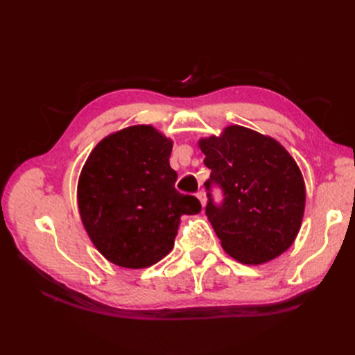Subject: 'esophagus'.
I'll return each mask as SVG.
<instances>
[{"label":"esophagus","instance_id":"esophagus-1","mask_svg":"<svg viewBox=\"0 0 355 355\" xmlns=\"http://www.w3.org/2000/svg\"><path fill=\"white\" fill-rule=\"evenodd\" d=\"M197 198L200 200V202H201V206H202V207L206 206V201H207V198H206V192H204L202 189H201V191H198V192H197Z\"/></svg>","mask_w":355,"mask_h":355}]
</instances>
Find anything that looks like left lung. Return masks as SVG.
<instances>
[{
    "label": "left lung",
    "mask_w": 355,
    "mask_h": 355,
    "mask_svg": "<svg viewBox=\"0 0 355 355\" xmlns=\"http://www.w3.org/2000/svg\"><path fill=\"white\" fill-rule=\"evenodd\" d=\"M211 170L204 184L206 214L223 250L245 265L270 262L284 253L302 223L305 184L302 173L275 139L241 125H230L216 137L200 139ZM223 189L216 205L211 187Z\"/></svg>",
    "instance_id": "1"
}]
</instances>
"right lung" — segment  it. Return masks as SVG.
<instances>
[{
  "instance_id": "obj_1",
  "label": "right lung",
  "mask_w": 355,
  "mask_h": 355,
  "mask_svg": "<svg viewBox=\"0 0 355 355\" xmlns=\"http://www.w3.org/2000/svg\"><path fill=\"white\" fill-rule=\"evenodd\" d=\"M173 142L153 125H132L96 145L78 180V210L90 240L110 262L139 270L175 245L182 214H197L194 196L175 188Z\"/></svg>"
}]
</instances>
